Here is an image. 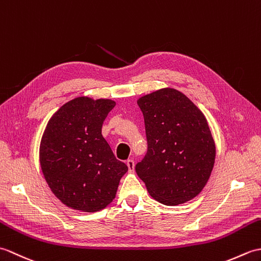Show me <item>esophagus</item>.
Wrapping results in <instances>:
<instances>
[{
  "label": "esophagus",
  "instance_id": "34e87169",
  "mask_svg": "<svg viewBox=\"0 0 261 261\" xmlns=\"http://www.w3.org/2000/svg\"><path fill=\"white\" fill-rule=\"evenodd\" d=\"M126 166L129 171H134L135 170V162L132 159H127L126 160Z\"/></svg>",
  "mask_w": 261,
  "mask_h": 261
}]
</instances>
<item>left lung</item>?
<instances>
[{
  "label": "left lung",
  "instance_id": "left-lung-1",
  "mask_svg": "<svg viewBox=\"0 0 261 261\" xmlns=\"http://www.w3.org/2000/svg\"><path fill=\"white\" fill-rule=\"evenodd\" d=\"M148 150L136 171L149 194L174 206L202 192L215 162V143L206 118L175 88L140 97Z\"/></svg>",
  "mask_w": 261,
  "mask_h": 261
}]
</instances>
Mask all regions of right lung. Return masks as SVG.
<instances>
[{"instance_id": "right-lung-1", "label": "right lung", "mask_w": 261, "mask_h": 261, "mask_svg": "<svg viewBox=\"0 0 261 261\" xmlns=\"http://www.w3.org/2000/svg\"><path fill=\"white\" fill-rule=\"evenodd\" d=\"M114 107L112 99L76 97L51 116L43 132L39 150L43 176L70 208H105L127 171L102 136L103 122Z\"/></svg>"}]
</instances>
